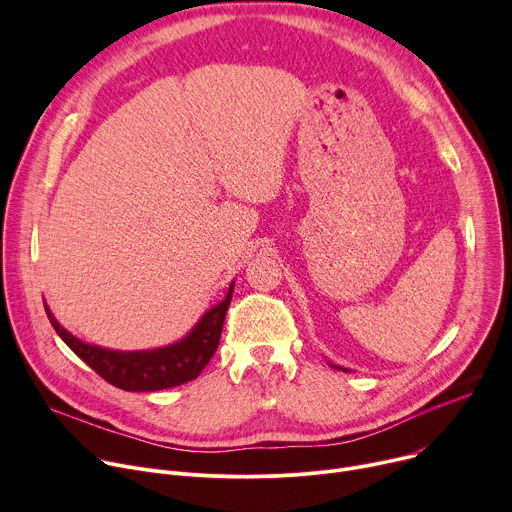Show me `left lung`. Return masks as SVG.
I'll use <instances>...</instances> for the list:
<instances>
[{
	"instance_id": "8db88e82",
	"label": "left lung",
	"mask_w": 512,
	"mask_h": 512,
	"mask_svg": "<svg viewBox=\"0 0 512 512\" xmlns=\"http://www.w3.org/2000/svg\"><path fill=\"white\" fill-rule=\"evenodd\" d=\"M332 367H334V369H338V371H344V373H348V369H342V367H336V364H332Z\"/></svg>"
}]
</instances>
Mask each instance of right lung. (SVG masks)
I'll return each mask as SVG.
<instances>
[{"label": "right lung", "instance_id": "right-lung-1", "mask_svg": "<svg viewBox=\"0 0 512 512\" xmlns=\"http://www.w3.org/2000/svg\"><path fill=\"white\" fill-rule=\"evenodd\" d=\"M233 287L235 281L229 287L227 298L221 304L210 308L180 342L154 350L123 352L87 344L77 336H72L66 328H62L46 304L44 308L56 334L99 377H103L117 389L145 393L184 385L202 373L214 350L218 348V340H221L225 316L233 298Z\"/></svg>", "mask_w": 512, "mask_h": 512}]
</instances>
